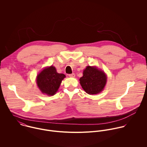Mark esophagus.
Instances as JSON below:
<instances>
[{"label":"esophagus","instance_id":"34e87169","mask_svg":"<svg viewBox=\"0 0 147 147\" xmlns=\"http://www.w3.org/2000/svg\"><path fill=\"white\" fill-rule=\"evenodd\" d=\"M68 76H69V77H70V78H75V74L73 73V74H69Z\"/></svg>","mask_w":147,"mask_h":147}]
</instances>
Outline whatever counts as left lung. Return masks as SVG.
I'll use <instances>...</instances> for the list:
<instances>
[{
    "mask_svg": "<svg viewBox=\"0 0 147 147\" xmlns=\"http://www.w3.org/2000/svg\"><path fill=\"white\" fill-rule=\"evenodd\" d=\"M83 89L89 94H96L104 89L107 77L103 71L96 67L87 66L83 71V76L80 79Z\"/></svg>",
    "mask_w": 147,
    "mask_h": 147,
    "instance_id": "1",
    "label": "left lung"
}]
</instances>
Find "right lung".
I'll use <instances>...</instances> for the list:
<instances>
[{"label": "right lung", "instance_id": "right-lung-1", "mask_svg": "<svg viewBox=\"0 0 147 147\" xmlns=\"http://www.w3.org/2000/svg\"><path fill=\"white\" fill-rule=\"evenodd\" d=\"M65 77V75L58 73L55 67L51 65L44 68L38 74L36 83L42 93L53 96L58 91Z\"/></svg>", "mask_w": 147, "mask_h": 147}]
</instances>
